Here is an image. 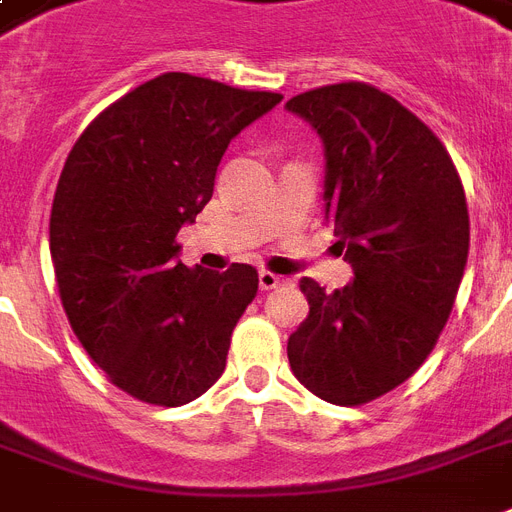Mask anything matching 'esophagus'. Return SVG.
<instances>
[{"mask_svg":"<svg viewBox=\"0 0 512 512\" xmlns=\"http://www.w3.org/2000/svg\"><path fill=\"white\" fill-rule=\"evenodd\" d=\"M257 279H260V289H263V292H268V289H276L284 284V279H281L279 273H271V271H260L257 273Z\"/></svg>","mask_w":512,"mask_h":512,"instance_id":"obj_1","label":"esophagus"}]
</instances>
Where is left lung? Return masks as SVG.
Listing matches in <instances>:
<instances>
[{"label": "left lung", "instance_id": "1", "mask_svg": "<svg viewBox=\"0 0 512 512\" xmlns=\"http://www.w3.org/2000/svg\"><path fill=\"white\" fill-rule=\"evenodd\" d=\"M287 108L324 143V217L353 265L332 295L300 281L311 311L289 337V366L329 404H366L436 348L468 263L465 191L428 124L372 84H327Z\"/></svg>", "mask_w": 512, "mask_h": 512}]
</instances>
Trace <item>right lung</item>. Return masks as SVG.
Masks as SVG:
<instances>
[{
	"label": "right lung",
	"instance_id": "obj_1",
	"mask_svg": "<svg viewBox=\"0 0 512 512\" xmlns=\"http://www.w3.org/2000/svg\"><path fill=\"white\" fill-rule=\"evenodd\" d=\"M279 103L170 71L111 103L68 154L50 215L60 303L92 361L138 401L183 406L223 374L257 271L185 268L175 236L212 199L228 143Z\"/></svg>",
	"mask_w": 512,
	"mask_h": 512
}]
</instances>
